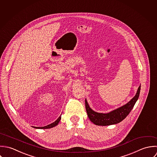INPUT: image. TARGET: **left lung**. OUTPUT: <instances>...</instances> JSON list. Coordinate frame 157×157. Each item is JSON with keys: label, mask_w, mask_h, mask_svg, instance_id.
Segmentation results:
<instances>
[{"label": "left lung", "mask_w": 157, "mask_h": 157, "mask_svg": "<svg viewBox=\"0 0 157 157\" xmlns=\"http://www.w3.org/2000/svg\"><path fill=\"white\" fill-rule=\"evenodd\" d=\"M141 89V85L138 89L135 96L126 104L107 113H98L94 111L89 105L86 99V109L90 120L96 125H109L120 123L129 114L136 101L138 100Z\"/></svg>", "instance_id": "obj_1"}]
</instances>
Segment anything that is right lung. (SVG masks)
I'll return each instance as SVG.
<instances>
[{"label":"right lung","instance_id":"1","mask_svg":"<svg viewBox=\"0 0 157 157\" xmlns=\"http://www.w3.org/2000/svg\"><path fill=\"white\" fill-rule=\"evenodd\" d=\"M61 116L54 122V123H52V124H48V125H46V126H44V127H34V128H41V129H45V128H52V127H55V126H56V125H58V123H59V122L60 121V120H61Z\"/></svg>","mask_w":157,"mask_h":157}]
</instances>
